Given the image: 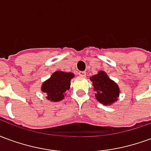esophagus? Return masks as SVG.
<instances>
[{
    "instance_id": "obj_1",
    "label": "esophagus",
    "mask_w": 151,
    "mask_h": 151,
    "mask_svg": "<svg viewBox=\"0 0 151 151\" xmlns=\"http://www.w3.org/2000/svg\"><path fill=\"white\" fill-rule=\"evenodd\" d=\"M78 74L82 77H85L86 76V71H79Z\"/></svg>"
}]
</instances>
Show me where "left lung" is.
<instances>
[{"label":"left lung","instance_id":"left-lung-1","mask_svg":"<svg viewBox=\"0 0 151 151\" xmlns=\"http://www.w3.org/2000/svg\"><path fill=\"white\" fill-rule=\"evenodd\" d=\"M91 80L93 82L94 90L97 92L95 94L97 100L104 105H109L116 101L120 93L119 87L108 78L106 73L100 71L98 74L92 76Z\"/></svg>","mask_w":151,"mask_h":151}]
</instances>
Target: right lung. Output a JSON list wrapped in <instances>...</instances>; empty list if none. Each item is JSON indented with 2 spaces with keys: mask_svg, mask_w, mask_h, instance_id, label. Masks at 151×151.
<instances>
[{
  "mask_svg": "<svg viewBox=\"0 0 151 151\" xmlns=\"http://www.w3.org/2000/svg\"><path fill=\"white\" fill-rule=\"evenodd\" d=\"M72 73L56 71L42 85V91L47 94L50 101L58 102L64 99L65 92L69 90L70 80L73 78Z\"/></svg>",
  "mask_w": 151,
  "mask_h": 151,
  "instance_id": "1",
  "label": "right lung"
}]
</instances>
